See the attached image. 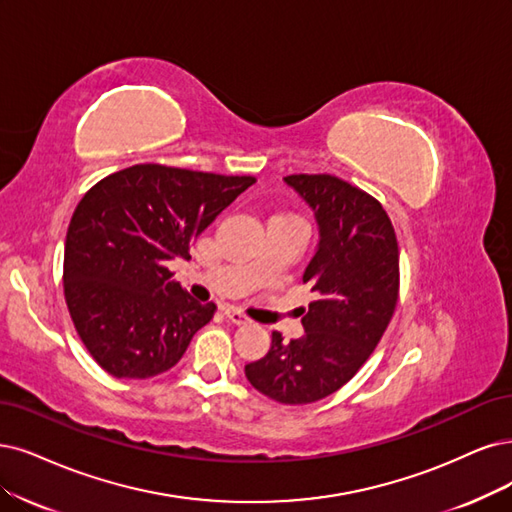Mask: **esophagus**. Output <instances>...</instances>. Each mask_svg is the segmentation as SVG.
<instances>
[{
	"label": "esophagus",
	"instance_id": "1",
	"mask_svg": "<svg viewBox=\"0 0 512 512\" xmlns=\"http://www.w3.org/2000/svg\"><path fill=\"white\" fill-rule=\"evenodd\" d=\"M223 312H225V316H227V318L232 320L234 325H249V323H251V318L246 316V314H242V312H240V310H236V308H230V306H227Z\"/></svg>",
	"mask_w": 512,
	"mask_h": 512
}]
</instances>
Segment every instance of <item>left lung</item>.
<instances>
[{
  "label": "left lung",
  "mask_w": 512,
  "mask_h": 512,
  "mask_svg": "<svg viewBox=\"0 0 512 512\" xmlns=\"http://www.w3.org/2000/svg\"><path fill=\"white\" fill-rule=\"evenodd\" d=\"M285 181L314 211L318 249L304 272L316 301L301 310L306 335L244 367L255 390L282 405H308L348 384L388 329L399 301V242L380 200L333 175Z\"/></svg>",
  "instance_id": "1"
}]
</instances>
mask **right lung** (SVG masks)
Returning <instances> with one entry per match:
<instances>
[{
  "label": "right lung",
  "mask_w": 512,
  "mask_h": 512,
  "mask_svg": "<svg viewBox=\"0 0 512 512\" xmlns=\"http://www.w3.org/2000/svg\"><path fill=\"white\" fill-rule=\"evenodd\" d=\"M249 175L135 164L94 183L69 221L63 261L67 310L109 375L147 380L175 367L217 310L173 280L168 261L230 206Z\"/></svg>",
  "instance_id": "right-lung-1"
}]
</instances>
